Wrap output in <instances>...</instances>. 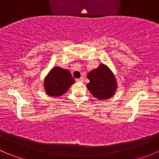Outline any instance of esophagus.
I'll list each match as a JSON object with an SVG mask.
<instances>
[{
  "mask_svg": "<svg viewBox=\"0 0 159 159\" xmlns=\"http://www.w3.org/2000/svg\"><path fill=\"white\" fill-rule=\"evenodd\" d=\"M76 81H78V82H83V81H84V78H83V77H81V78H78V79H76Z\"/></svg>",
  "mask_w": 159,
  "mask_h": 159,
  "instance_id": "34e87169",
  "label": "esophagus"
}]
</instances>
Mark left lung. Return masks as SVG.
Returning a JSON list of instances; mask_svg holds the SVG:
<instances>
[{
	"mask_svg": "<svg viewBox=\"0 0 159 159\" xmlns=\"http://www.w3.org/2000/svg\"><path fill=\"white\" fill-rule=\"evenodd\" d=\"M90 82L87 88L94 98L100 100H107L114 95L117 88L115 75L109 67L104 64L90 71L87 75Z\"/></svg>",
	"mask_w": 159,
	"mask_h": 159,
	"instance_id": "obj_1",
	"label": "left lung"
}]
</instances>
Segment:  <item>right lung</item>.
I'll return each instance as SVG.
<instances>
[{
	"mask_svg": "<svg viewBox=\"0 0 159 159\" xmlns=\"http://www.w3.org/2000/svg\"><path fill=\"white\" fill-rule=\"evenodd\" d=\"M75 83V79L67 69L56 66L52 68L44 78V90L51 97H59L66 93Z\"/></svg>",
	"mask_w": 159,
	"mask_h": 159,
	"instance_id": "obj_1",
	"label": "right lung"
}]
</instances>
